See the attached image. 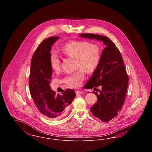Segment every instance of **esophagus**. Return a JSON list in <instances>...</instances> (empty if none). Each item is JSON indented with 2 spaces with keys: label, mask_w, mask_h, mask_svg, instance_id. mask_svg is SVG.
Segmentation results:
<instances>
[{
  "label": "esophagus",
  "mask_w": 152,
  "mask_h": 152,
  "mask_svg": "<svg viewBox=\"0 0 152 152\" xmlns=\"http://www.w3.org/2000/svg\"><path fill=\"white\" fill-rule=\"evenodd\" d=\"M84 92L83 91H76V95H79L80 94H82Z\"/></svg>",
  "instance_id": "34e87169"
}]
</instances>
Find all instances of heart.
<instances>
[{
  "label": "heart",
  "instance_id": "heart-1",
  "mask_svg": "<svg viewBox=\"0 0 152 152\" xmlns=\"http://www.w3.org/2000/svg\"><path fill=\"white\" fill-rule=\"evenodd\" d=\"M62 51L68 56L75 58L78 71L67 75L64 81L68 86L72 88L80 86L84 79V72H93L99 64L100 58V49L96 44L90 43L87 41H73L65 44ZM51 68L54 71L60 69L61 63L58 55L52 51L50 56Z\"/></svg>",
  "mask_w": 152,
  "mask_h": 152
}]
</instances>
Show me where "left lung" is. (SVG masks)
<instances>
[{"label": "left lung", "mask_w": 152, "mask_h": 152, "mask_svg": "<svg viewBox=\"0 0 152 152\" xmlns=\"http://www.w3.org/2000/svg\"><path fill=\"white\" fill-rule=\"evenodd\" d=\"M80 36L102 42L106 47L93 75L85 86L87 89L100 86L96 94L97 101L91 108L93 115L103 122L111 120L123 107L127 92L129 78L125 71L123 58L115 43L106 36L93 34H81Z\"/></svg>", "instance_id": "obj_1"}]
</instances>
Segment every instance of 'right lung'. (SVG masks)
Segmentation results:
<instances>
[{
	"instance_id": "add662e5",
	"label": "right lung",
	"mask_w": 152,
	"mask_h": 152,
	"mask_svg": "<svg viewBox=\"0 0 152 152\" xmlns=\"http://www.w3.org/2000/svg\"><path fill=\"white\" fill-rule=\"evenodd\" d=\"M58 36L47 38L42 42L32 58L29 87L31 97L42 113L51 119L65 115L75 97V92L67 89L61 94H56L50 86L52 71L50 63L51 47Z\"/></svg>"
}]
</instances>
